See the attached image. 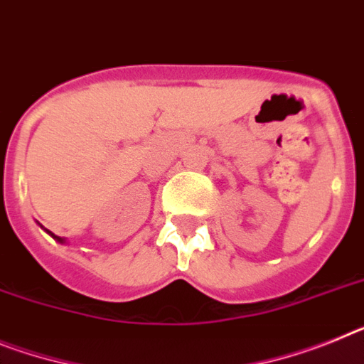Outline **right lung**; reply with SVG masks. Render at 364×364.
I'll return each mask as SVG.
<instances>
[{"label":"right lung","mask_w":364,"mask_h":364,"mask_svg":"<svg viewBox=\"0 0 364 364\" xmlns=\"http://www.w3.org/2000/svg\"><path fill=\"white\" fill-rule=\"evenodd\" d=\"M46 232H48L49 235H51L53 239H55V241H58V243H62V245H66V239L64 237H58V235H55V234H51V232H49V230H46Z\"/></svg>","instance_id":"add662e5"}]
</instances>
